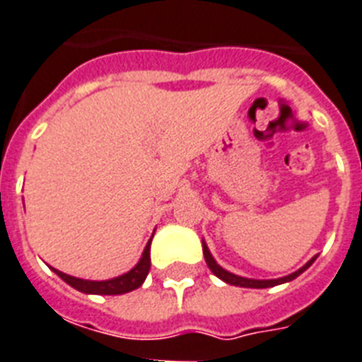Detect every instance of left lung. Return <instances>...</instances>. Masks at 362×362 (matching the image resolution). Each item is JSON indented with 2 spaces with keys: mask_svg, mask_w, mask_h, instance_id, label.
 I'll return each instance as SVG.
<instances>
[{
  "mask_svg": "<svg viewBox=\"0 0 362 362\" xmlns=\"http://www.w3.org/2000/svg\"><path fill=\"white\" fill-rule=\"evenodd\" d=\"M203 257H205V262H207V267L211 268V272H213L214 276L220 277L222 281L229 283V285L244 286V288H268V286H276V285H283V283H288V281H292V279H296V277L300 276V274H303V272H305L307 268H309L310 264L316 261V257H313V259H310L307 264H303L300 270L292 272V274H288V276H285V277H279V279H250V277H242V276H237V274H231V272H228L226 268L220 267V264L214 261V257L211 255V252H209V247H207V244H205V240H203Z\"/></svg>",
  "mask_w": 362,
  "mask_h": 362,
  "instance_id": "1",
  "label": "left lung"
}]
</instances>
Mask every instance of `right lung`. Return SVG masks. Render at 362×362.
Here are the masks:
<instances>
[{"mask_svg":"<svg viewBox=\"0 0 362 362\" xmlns=\"http://www.w3.org/2000/svg\"><path fill=\"white\" fill-rule=\"evenodd\" d=\"M149 246H151V240L146 244L144 252L140 261L131 268L127 274H122L118 277H112V279H105V281H90V279H79V277L68 276L64 272H59L55 268H52L57 276L61 277L62 281H66L68 285L74 286L76 291L85 292V294H105V296H116V294H125V292H131L134 288H139L142 283L146 281L148 277L149 267H151V259H149Z\"/></svg>","mask_w":362,"mask_h":362,"instance_id":"right-lung-1","label":"right lung"}]
</instances>
